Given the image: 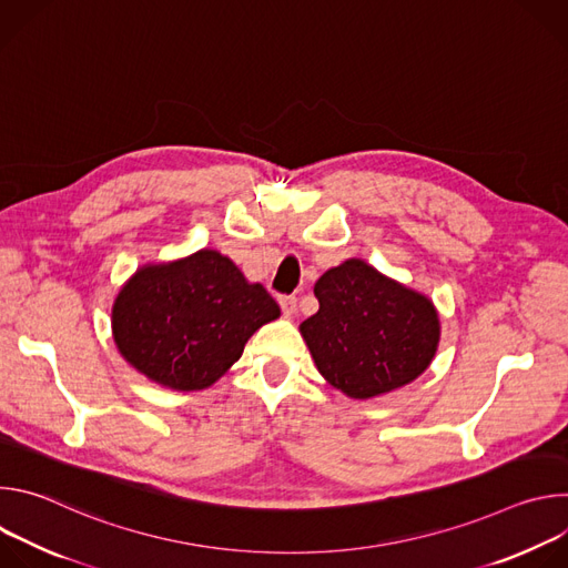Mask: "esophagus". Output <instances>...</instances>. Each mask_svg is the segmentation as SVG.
Segmentation results:
<instances>
[{
	"mask_svg": "<svg viewBox=\"0 0 568 568\" xmlns=\"http://www.w3.org/2000/svg\"><path fill=\"white\" fill-rule=\"evenodd\" d=\"M278 303H281V310L285 316H294L296 314V307H298V301L296 296H278Z\"/></svg>",
	"mask_w": 568,
	"mask_h": 568,
	"instance_id": "1",
	"label": "esophagus"
}]
</instances>
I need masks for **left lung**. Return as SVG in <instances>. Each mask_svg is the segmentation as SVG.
I'll use <instances>...</instances> for the list:
<instances>
[{
    "label": "left lung",
    "mask_w": 568,
    "mask_h": 568,
    "mask_svg": "<svg viewBox=\"0 0 568 568\" xmlns=\"http://www.w3.org/2000/svg\"><path fill=\"white\" fill-rule=\"evenodd\" d=\"M314 294L318 312L301 323V335L318 373L346 395L388 393L432 364L440 323L423 294L357 258L323 274Z\"/></svg>",
    "instance_id": "left-lung-1"
}]
</instances>
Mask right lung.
Segmentation results:
<instances>
[{"label":"right lung","instance_id":"obj_1","mask_svg":"<svg viewBox=\"0 0 568 568\" xmlns=\"http://www.w3.org/2000/svg\"><path fill=\"white\" fill-rule=\"evenodd\" d=\"M281 307L222 254L202 250L139 270L119 292L112 331L121 355L178 390L211 386Z\"/></svg>","mask_w":568,"mask_h":568}]
</instances>
